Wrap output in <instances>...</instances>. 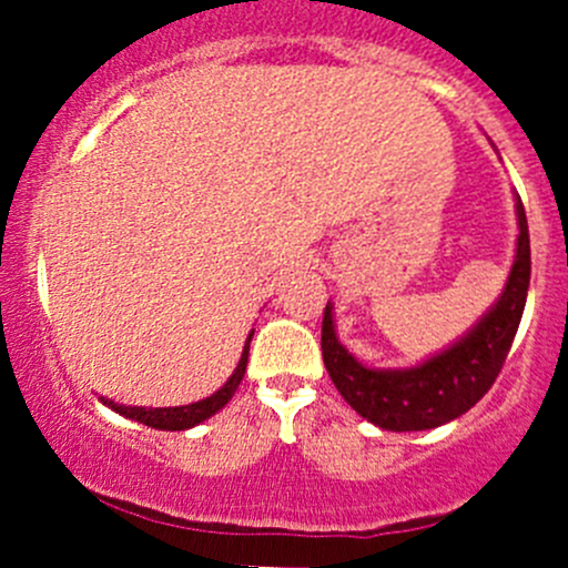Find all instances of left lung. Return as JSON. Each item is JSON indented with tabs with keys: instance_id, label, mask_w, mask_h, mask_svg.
<instances>
[{
	"instance_id": "1",
	"label": "left lung",
	"mask_w": 568,
	"mask_h": 568,
	"mask_svg": "<svg viewBox=\"0 0 568 568\" xmlns=\"http://www.w3.org/2000/svg\"><path fill=\"white\" fill-rule=\"evenodd\" d=\"M517 261L508 274L500 302L467 337L417 368H365L337 343L332 311L326 305L321 321V354L337 393L357 415L387 432H426L464 415L489 393L506 365L528 300L530 236L523 200H517Z\"/></svg>"
}]
</instances>
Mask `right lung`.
Wrapping results in <instances>:
<instances>
[{
  "label": "right lung",
  "mask_w": 568,
  "mask_h": 568,
  "mask_svg": "<svg viewBox=\"0 0 568 568\" xmlns=\"http://www.w3.org/2000/svg\"><path fill=\"white\" fill-rule=\"evenodd\" d=\"M250 341H252V332L247 337V346H244L242 359H239L236 371H233L231 379L225 382V387H220V390H216L214 395L197 400V404L168 406V409H142V406H123V404H114V400H104V398H101V400H104L106 406H112L114 412H120V415L131 417V420H136V423H145V426H151V428H162V432H183V428L197 426V423H203L205 417L216 415V412H220L222 406H225L227 400L233 398V393L239 390L244 371H247Z\"/></svg>",
  "instance_id": "obj_1"
}]
</instances>
